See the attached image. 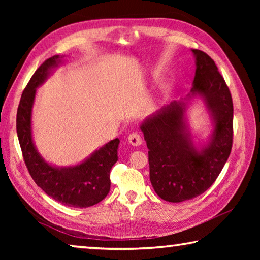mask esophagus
I'll use <instances>...</instances> for the list:
<instances>
[{
    "instance_id": "34e87169",
    "label": "esophagus",
    "mask_w": 260,
    "mask_h": 260,
    "mask_svg": "<svg viewBox=\"0 0 260 260\" xmlns=\"http://www.w3.org/2000/svg\"><path fill=\"white\" fill-rule=\"evenodd\" d=\"M128 142L134 147H139L142 144V136H141L139 133H132L128 135Z\"/></svg>"
}]
</instances>
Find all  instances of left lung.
Wrapping results in <instances>:
<instances>
[{"label":"left lung","mask_w":260,"mask_h":260,"mask_svg":"<svg viewBox=\"0 0 260 260\" xmlns=\"http://www.w3.org/2000/svg\"><path fill=\"white\" fill-rule=\"evenodd\" d=\"M196 72L191 91L204 99L214 119L210 144L201 152L184 133L183 102H172L141 125L149 149L150 181L167 202L188 201L212 186L231 155L233 100L225 79L204 51L192 49Z\"/></svg>","instance_id":"1"}]
</instances>
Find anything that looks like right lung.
I'll use <instances>...</instances> for the list:
<instances>
[{
  "label": "right lung",
  "mask_w": 260,
  "mask_h": 260,
  "mask_svg": "<svg viewBox=\"0 0 260 260\" xmlns=\"http://www.w3.org/2000/svg\"><path fill=\"white\" fill-rule=\"evenodd\" d=\"M59 56H52L40 65L21 94L17 110V135L25 165L34 182L59 203L73 208H89L104 200L110 191V171L118 160L119 140L114 139L74 167L57 169L42 159L34 147L30 128L35 89L45 81L49 70L58 65Z\"/></svg>",
  "instance_id": "add662e5"
}]
</instances>
